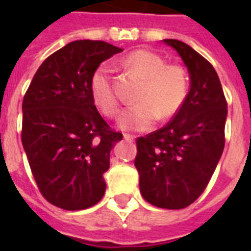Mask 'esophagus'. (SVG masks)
<instances>
[{
    "label": "esophagus",
    "instance_id": "esophagus-1",
    "mask_svg": "<svg viewBox=\"0 0 251 251\" xmlns=\"http://www.w3.org/2000/svg\"><path fill=\"white\" fill-rule=\"evenodd\" d=\"M124 139L127 142H133V141H135V137H134V135H131V134L125 133L124 134Z\"/></svg>",
    "mask_w": 251,
    "mask_h": 251
}]
</instances>
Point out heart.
Returning <instances> with one entry per match:
<instances>
[{
	"label": "heart",
	"instance_id": "1",
	"mask_svg": "<svg viewBox=\"0 0 251 251\" xmlns=\"http://www.w3.org/2000/svg\"><path fill=\"white\" fill-rule=\"evenodd\" d=\"M126 68L145 79L138 94V104L126 108L118 118L124 130L142 131L150 129L161 118L175 116L187 98L189 79L178 65H167L164 57L149 49H138L124 58ZM109 64L100 65L91 78V95L95 105L108 117H114L120 109V99L112 79Z\"/></svg>",
	"mask_w": 251,
	"mask_h": 251
}]
</instances>
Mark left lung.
Segmentation results:
<instances>
[{
	"mask_svg": "<svg viewBox=\"0 0 251 251\" xmlns=\"http://www.w3.org/2000/svg\"><path fill=\"white\" fill-rule=\"evenodd\" d=\"M190 75V91L175 117L137 139L135 168L142 197L160 208L179 210L202 194L224 150L228 109L214 66L182 41L165 39Z\"/></svg>",
	"mask_w": 251,
	"mask_h": 251,
	"instance_id": "left-lung-1",
	"label": "left lung"
}]
</instances>
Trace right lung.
I'll return each instance as SVG.
<instances>
[{"label": "right lung", "mask_w": 251, "mask_h": 251, "mask_svg": "<svg viewBox=\"0 0 251 251\" xmlns=\"http://www.w3.org/2000/svg\"><path fill=\"white\" fill-rule=\"evenodd\" d=\"M120 52L105 41H72L40 65L23 98L22 145L41 195L53 206L84 210L105 193L110 150L122 134L96 109L91 78Z\"/></svg>", "instance_id": "add662e5"}]
</instances>
